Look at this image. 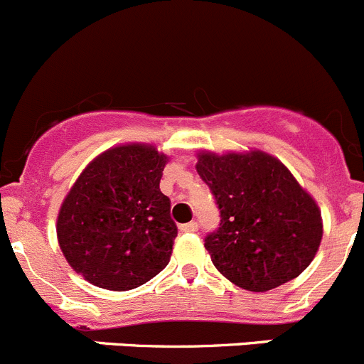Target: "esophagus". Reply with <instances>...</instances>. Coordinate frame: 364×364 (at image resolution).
<instances>
[{
  "label": "esophagus",
  "mask_w": 364,
  "mask_h": 364,
  "mask_svg": "<svg viewBox=\"0 0 364 364\" xmlns=\"http://www.w3.org/2000/svg\"><path fill=\"white\" fill-rule=\"evenodd\" d=\"M198 223H186V224H181V226H179V230H181L183 233H193V232H198Z\"/></svg>",
  "instance_id": "obj_1"
}]
</instances>
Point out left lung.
Here are the masks:
<instances>
[{
	"instance_id": "left-lung-1",
	"label": "left lung",
	"mask_w": 364,
	"mask_h": 364,
	"mask_svg": "<svg viewBox=\"0 0 364 364\" xmlns=\"http://www.w3.org/2000/svg\"><path fill=\"white\" fill-rule=\"evenodd\" d=\"M220 212L205 237L212 262L242 289L262 293L296 278L314 259L323 226L314 199L273 156H215L196 165Z\"/></svg>"
}]
</instances>
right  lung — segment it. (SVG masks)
<instances>
[{"label":"right lung","instance_id":"1","mask_svg":"<svg viewBox=\"0 0 364 364\" xmlns=\"http://www.w3.org/2000/svg\"><path fill=\"white\" fill-rule=\"evenodd\" d=\"M165 163L154 147L122 145L91 161L66 196L57 237L90 284L134 289L168 264L178 226L159 190Z\"/></svg>","mask_w":364,"mask_h":364}]
</instances>
